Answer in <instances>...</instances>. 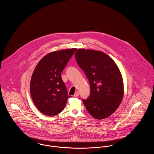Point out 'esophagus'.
Instances as JSON below:
<instances>
[{
    "label": "esophagus",
    "mask_w": 154,
    "mask_h": 154,
    "mask_svg": "<svg viewBox=\"0 0 154 154\" xmlns=\"http://www.w3.org/2000/svg\"><path fill=\"white\" fill-rule=\"evenodd\" d=\"M79 95V93L78 92H75V94H74V96L75 97H78Z\"/></svg>",
    "instance_id": "esophagus-1"
}]
</instances>
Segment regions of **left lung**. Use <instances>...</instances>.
<instances>
[{"instance_id":"1","label":"left lung","mask_w":154,"mask_h":154,"mask_svg":"<svg viewBox=\"0 0 154 154\" xmlns=\"http://www.w3.org/2000/svg\"><path fill=\"white\" fill-rule=\"evenodd\" d=\"M75 57L90 84V95L82 99L88 112L97 119L109 117L124 96L123 79L117 65L105 53L93 50L78 49Z\"/></svg>"}]
</instances>
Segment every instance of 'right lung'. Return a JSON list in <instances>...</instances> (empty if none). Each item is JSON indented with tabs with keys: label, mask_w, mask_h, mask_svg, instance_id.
Listing matches in <instances>:
<instances>
[{
	"label": "right lung",
	"mask_w": 154,
	"mask_h": 154,
	"mask_svg": "<svg viewBox=\"0 0 154 154\" xmlns=\"http://www.w3.org/2000/svg\"><path fill=\"white\" fill-rule=\"evenodd\" d=\"M76 48L50 52L44 56L32 74L30 91L32 100L44 115L53 116L64 109L68 98L61 73Z\"/></svg>",
	"instance_id": "obj_1"
}]
</instances>
